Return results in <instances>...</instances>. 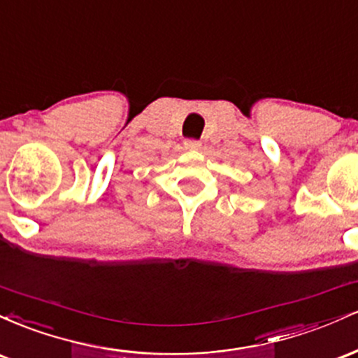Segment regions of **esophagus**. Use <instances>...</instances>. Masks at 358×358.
<instances>
[{
	"mask_svg": "<svg viewBox=\"0 0 358 358\" xmlns=\"http://www.w3.org/2000/svg\"><path fill=\"white\" fill-rule=\"evenodd\" d=\"M185 148H187V150H200V146H202V143L199 141V139H192V138H188V139H185Z\"/></svg>",
	"mask_w": 358,
	"mask_h": 358,
	"instance_id": "obj_1",
	"label": "esophagus"
}]
</instances>
